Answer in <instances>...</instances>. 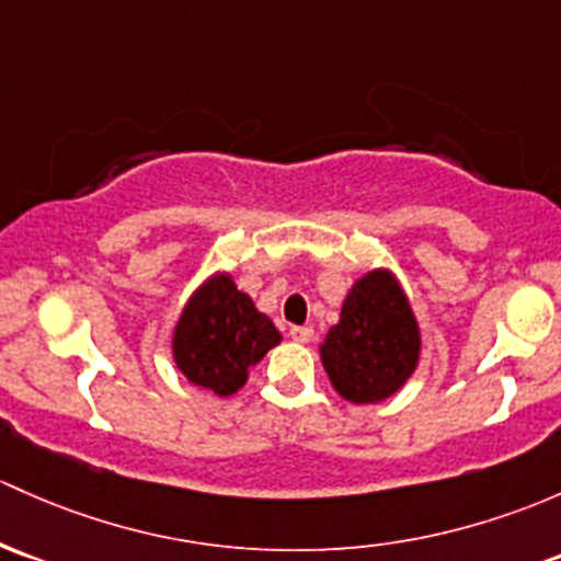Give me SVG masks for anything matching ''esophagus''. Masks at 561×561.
Returning <instances> with one entry per match:
<instances>
[{"mask_svg":"<svg viewBox=\"0 0 561 561\" xmlns=\"http://www.w3.org/2000/svg\"><path fill=\"white\" fill-rule=\"evenodd\" d=\"M290 339L298 341V344H309V341L314 339V328H309V325L290 328Z\"/></svg>","mask_w":561,"mask_h":561,"instance_id":"34e87169","label":"esophagus"}]
</instances>
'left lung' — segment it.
I'll return each instance as SVG.
<instances>
[{"instance_id": "1", "label": "left lung", "mask_w": 561, "mask_h": 561, "mask_svg": "<svg viewBox=\"0 0 561 561\" xmlns=\"http://www.w3.org/2000/svg\"><path fill=\"white\" fill-rule=\"evenodd\" d=\"M422 335L392 271L376 268L352 285L339 325L320 346L335 392L350 403H379L416 370Z\"/></svg>"}]
</instances>
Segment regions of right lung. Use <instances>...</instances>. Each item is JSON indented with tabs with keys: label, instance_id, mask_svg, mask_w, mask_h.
<instances>
[{
	"label": "right lung",
	"instance_id": "1",
	"mask_svg": "<svg viewBox=\"0 0 561 561\" xmlns=\"http://www.w3.org/2000/svg\"><path fill=\"white\" fill-rule=\"evenodd\" d=\"M279 341L274 322L236 287L231 274H215L182 309L172 352L191 385L228 398Z\"/></svg>",
	"mask_w": 561,
	"mask_h": 561
}]
</instances>
